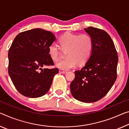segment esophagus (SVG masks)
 <instances>
[{"instance_id": "obj_1", "label": "esophagus", "mask_w": 129, "mask_h": 129, "mask_svg": "<svg viewBox=\"0 0 129 129\" xmlns=\"http://www.w3.org/2000/svg\"><path fill=\"white\" fill-rule=\"evenodd\" d=\"M59 73H62V74H66L67 73V71L66 70H59Z\"/></svg>"}]
</instances>
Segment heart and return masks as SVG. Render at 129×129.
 I'll use <instances>...</instances> for the list:
<instances>
[{
	"label": "heart",
	"instance_id": "1",
	"mask_svg": "<svg viewBox=\"0 0 129 129\" xmlns=\"http://www.w3.org/2000/svg\"><path fill=\"white\" fill-rule=\"evenodd\" d=\"M60 48L55 43L48 47V54L54 62L60 59L62 51L66 52V59L56 63V67L62 70H69L86 63L92 54L93 43L92 37L87 34L75 35L66 33L59 40Z\"/></svg>",
	"mask_w": 129,
	"mask_h": 129
}]
</instances>
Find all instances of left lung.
<instances>
[{
  "label": "left lung",
  "instance_id": "1",
  "mask_svg": "<svg viewBox=\"0 0 129 129\" xmlns=\"http://www.w3.org/2000/svg\"><path fill=\"white\" fill-rule=\"evenodd\" d=\"M84 30L92 37L93 48L85 66L75 71L70 90L76 100L93 103L106 96L115 82L118 56L114 42L106 31L92 26Z\"/></svg>",
  "mask_w": 129,
  "mask_h": 129
}]
</instances>
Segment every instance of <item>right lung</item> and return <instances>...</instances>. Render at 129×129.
Listing matches in <instances>:
<instances>
[{
    "mask_svg": "<svg viewBox=\"0 0 129 129\" xmlns=\"http://www.w3.org/2000/svg\"><path fill=\"white\" fill-rule=\"evenodd\" d=\"M55 40L52 32L33 29L19 33L9 51V74L17 90L36 98L48 92L58 69H43L54 64L48 47Z\"/></svg>",
    "mask_w": 129,
    "mask_h": 129,
    "instance_id": "obj_1",
    "label": "right lung"
}]
</instances>
